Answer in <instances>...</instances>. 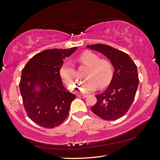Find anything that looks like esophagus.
<instances>
[{
    "mask_svg": "<svg viewBox=\"0 0 160 160\" xmlns=\"http://www.w3.org/2000/svg\"><path fill=\"white\" fill-rule=\"evenodd\" d=\"M77 96L79 98H85L87 97V96H86V95H78Z\"/></svg>",
    "mask_w": 160,
    "mask_h": 160,
    "instance_id": "esophagus-1",
    "label": "esophagus"
}]
</instances>
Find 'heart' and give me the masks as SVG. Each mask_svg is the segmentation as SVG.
Wrapping results in <instances>:
<instances>
[{"mask_svg":"<svg viewBox=\"0 0 160 160\" xmlns=\"http://www.w3.org/2000/svg\"><path fill=\"white\" fill-rule=\"evenodd\" d=\"M81 64L88 67L85 75L86 80L80 82L73 90L79 93H87L94 91L98 85L104 88L108 85L113 74V66L106 59H100L99 56L89 51H87L77 58ZM60 76L63 82L69 87L76 84V70L73 64L65 61L60 69Z\"/></svg>","mask_w":160,"mask_h":160,"instance_id":"heart-1","label":"heart"}]
</instances>
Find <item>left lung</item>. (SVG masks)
I'll use <instances>...</instances> for the list:
<instances>
[{"instance_id": "obj_1", "label": "left lung", "mask_w": 160, "mask_h": 160, "mask_svg": "<svg viewBox=\"0 0 160 160\" xmlns=\"http://www.w3.org/2000/svg\"><path fill=\"white\" fill-rule=\"evenodd\" d=\"M87 47L103 54L114 68L109 86L104 92L96 95L97 103L91 111L104 120H118L128 111L134 100L139 84L137 66L127 53L111 46L96 44Z\"/></svg>"}]
</instances>
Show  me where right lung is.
<instances>
[{
	"label": "right lung",
	"instance_id": "1",
	"mask_svg": "<svg viewBox=\"0 0 160 160\" xmlns=\"http://www.w3.org/2000/svg\"><path fill=\"white\" fill-rule=\"evenodd\" d=\"M78 47L47 49L33 56L22 70L20 91L29 118L45 128H54L67 118L76 96L62 84L63 60Z\"/></svg>",
	"mask_w": 160,
	"mask_h": 160
}]
</instances>
